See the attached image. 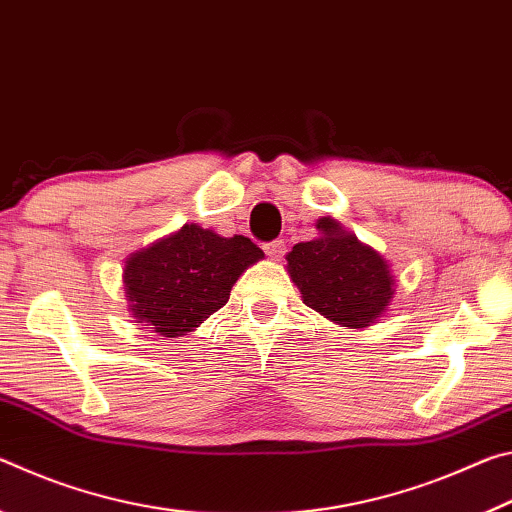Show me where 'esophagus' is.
<instances>
[{"label":"esophagus","instance_id":"obj_1","mask_svg":"<svg viewBox=\"0 0 512 512\" xmlns=\"http://www.w3.org/2000/svg\"><path fill=\"white\" fill-rule=\"evenodd\" d=\"M264 253L271 257V259H282V255L287 253V244H284L282 239H275V241H268V244H264Z\"/></svg>","mask_w":512,"mask_h":512}]
</instances>
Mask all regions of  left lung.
<instances>
[{
    "instance_id": "1",
    "label": "left lung",
    "mask_w": 512,
    "mask_h": 512,
    "mask_svg": "<svg viewBox=\"0 0 512 512\" xmlns=\"http://www.w3.org/2000/svg\"><path fill=\"white\" fill-rule=\"evenodd\" d=\"M316 230V239L296 244L287 255V271L302 302L341 327L375 325L395 298L388 259L332 216L318 219Z\"/></svg>"
}]
</instances>
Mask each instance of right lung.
Returning <instances> with one entry per match:
<instances>
[{
	"mask_svg": "<svg viewBox=\"0 0 512 512\" xmlns=\"http://www.w3.org/2000/svg\"><path fill=\"white\" fill-rule=\"evenodd\" d=\"M264 257L248 237H221L198 223L135 250L124 262V293L135 323L178 339L219 311L246 268Z\"/></svg>",
	"mask_w": 512,
	"mask_h": 512,
	"instance_id": "add662e5",
	"label": "right lung"
}]
</instances>
